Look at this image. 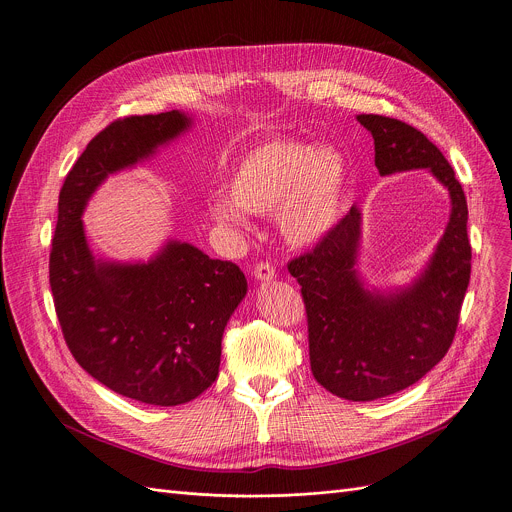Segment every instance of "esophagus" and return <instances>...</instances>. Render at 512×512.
<instances>
[{"label": "esophagus", "instance_id": "34e87169", "mask_svg": "<svg viewBox=\"0 0 512 512\" xmlns=\"http://www.w3.org/2000/svg\"><path fill=\"white\" fill-rule=\"evenodd\" d=\"M253 275H255V279H257V281H261V283H265V281H273V279L277 277V273H275L273 265H269V263H259V265L253 269Z\"/></svg>", "mask_w": 512, "mask_h": 512}]
</instances>
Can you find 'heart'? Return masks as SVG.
Here are the masks:
<instances>
[{
	"mask_svg": "<svg viewBox=\"0 0 512 512\" xmlns=\"http://www.w3.org/2000/svg\"><path fill=\"white\" fill-rule=\"evenodd\" d=\"M227 197L209 205L221 225L249 227V215H269L293 247L321 243L342 221L348 203V164L342 152L293 138H273L241 156Z\"/></svg>",
	"mask_w": 512,
	"mask_h": 512,
	"instance_id": "heart-1",
	"label": "heart"
}]
</instances>
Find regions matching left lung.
Wrapping results in <instances>:
<instances>
[{
	"label": "left lung",
	"mask_w": 512,
	"mask_h": 512,
	"mask_svg": "<svg viewBox=\"0 0 512 512\" xmlns=\"http://www.w3.org/2000/svg\"><path fill=\"white\" fill-rule=\"evenodd\" d=\"M374 138L382 177L426 168L450 195V217L422 271L402 287L364 281L362 211L354 205L337 227L287 269L301 285L313 378L331 394L372 402L424 378L448 352L470 281L468 207L444 154L414 126L360 114Z\"/></svg>",
	"instance_id": "obj_1"
}]
</instances>
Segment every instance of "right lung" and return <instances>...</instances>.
Segmentation results:
<instances>
[{
    "label": "right lung",
    "mask_w": 512,
    "mask_h": 512,
    "mask_svg": "<svg viewBox=\"0 0 512 512\" xmlns=\"http://www.w3.org/2000/svg\"><path fill=\"white\" fill-rule=\"evenodd\" d=\"M181 110L130 116L90 140L60 191L50 287L66 344L100 384L130 400L179 406L219 376L227 321L247 295L243 271L166 239L148 261L96 257L84 209L112 175L193 128Z\"/></svg>",
    "instance_id": "1"
}]
</instances>
